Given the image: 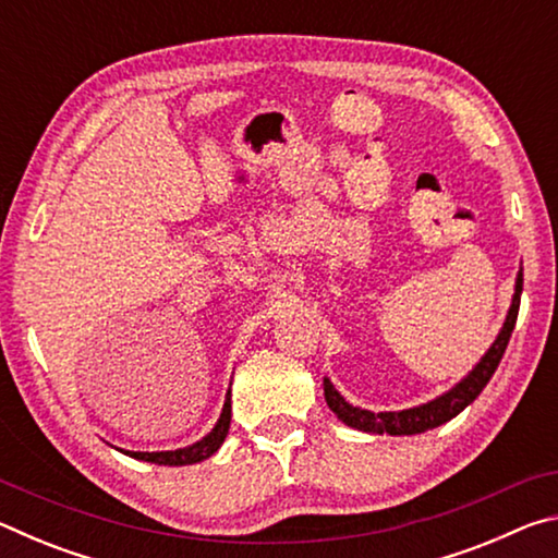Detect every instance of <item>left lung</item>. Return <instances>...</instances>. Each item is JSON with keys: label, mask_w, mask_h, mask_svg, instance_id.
Segmentation results:
<instances>
[{"label": "left lung", "mask_w": 558, "mask_h": 558, "mask_svg": "<svg viewBox=\"0 0 558 558\" xmlns=\"http://www.w3.org/2000/svg\"><path fill=\"white\" fill-rule=\"evenodd\" d=\"M522 280H524L522 270H519L512 307H509L505 327H502V332H499V337L495 339V344L487 349V354L480 359V364L475 366V369H472L460 384L452 386L448 393L438 396L436 401L415 405V409L372 413V411L356 409V405L347 403L342 396H339L335 386L329 384V379H325L327 405L337 413L339 421L347 423V426H352L356 430H366V433H389V436H415V433L438 428L440 423L456 418V415L465 409V405H470L477 399L480 391H483L487 381L493 379L497 364L502 362V354L509 344V337H512V329L517 325L519 300H522Z\"/></svg>", "instance_id": "obj_1"}]
</instances>
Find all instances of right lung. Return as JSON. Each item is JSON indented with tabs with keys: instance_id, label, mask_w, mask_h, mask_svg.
Returning <instances> with one entry per match:
<instances>
[{
	"instance_id": "add662e5",
	"label": "right lung",
	"mask_w": 558,
	"mask_h": 558,
	"mask_svg": "<svg viewBox=\"0 0 558 558\" xmlns=\"http://www.w3.org/2000/svg\"><path fill=\"white\" fill-rule=\"evenodd\" d=\"M229 426H231V391L226 393L221 418L216 421L214 430L209 433V436H204L202 440H196L194 446L179 448V450H162V452H130L128 450V456L145 460V462H157V465H192V462H202L206 458H211L214 452L221 448L226 433H229Z\"/></svg>"
}]
</instances>
